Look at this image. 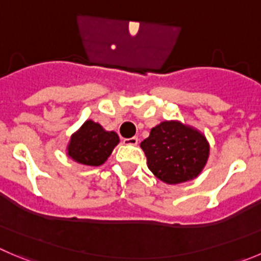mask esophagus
<instances>
[{
    "label": "esophagus",
    "mask_w": 261,
    "mask_h": 261,
    "mask_svg": "<svg viewBox=\"0 0 261 261\" xmlns=\"http://www.w3.org/2000/svg\"><path fill=\"white\" fill-rule=\"evenodd\" d=\"M124 143L125 145H132V146H136L138 143V137H132V138H125L124 140Z\"/></svg>",
    "instance_id": "34e87169"
}]
</instances>
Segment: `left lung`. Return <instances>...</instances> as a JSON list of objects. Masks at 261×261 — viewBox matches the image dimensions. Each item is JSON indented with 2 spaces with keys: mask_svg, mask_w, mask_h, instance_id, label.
Instances as JSON below:
<instances>
[{
  "mask_svg": "<svg viewBox=\"0 0 261 261\" xmlns=\"http://www.w3.org/2000/svg\"><path fill=\"white\" fill-rule=\"evenodd\" d=\"M148 169L168 185L192 180L202 172L210 146L197 129L177 120L163 121L141 142Z\"/></svg>",
  "mask_w": 261,
  "mask_h": 261,
  "instance_id": "1",
  "label": "left lung"
}]
</instances>
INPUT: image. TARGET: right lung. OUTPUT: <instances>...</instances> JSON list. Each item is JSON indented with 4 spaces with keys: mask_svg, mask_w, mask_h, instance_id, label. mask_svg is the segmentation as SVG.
I'll use <instances>...</instances> for the list:
<instances>
[{
    "mask_svg": "<svg viewBox=\"0 0 261 261\" xmlns=\"http://www.w3.org/2000/svg\"><path fill=\"white\" fill-rule=\"evenodd\" d=\"M119 143L115 132H108L93 120L84 121L83 125L71 135L68 145V156L83 165H102Z\"/></svg>",
    "mask_w": 261,
    "mask_h": 261,
    "instance_id": "1",
    "label": "right lung"
}]
</instances>
